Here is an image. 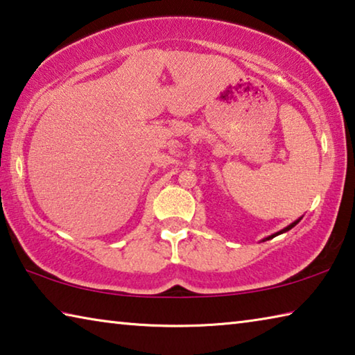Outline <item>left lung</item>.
<instances>
[{
    "label": "left lung",
    "mask_w": 355,
    "mask_h": 355,
    "mask_svg": "<svg viewBox=\"0 0 355 355\" xmlns=\"http://www.w3.org/2000/svg\"><path fill=\"white\" fill-rule=\"evenodd\" d=\"M300 219H302V218H299L297 220H294V222H291V224H290V225H288V227H285V228H282V230H280V232H277V233H272V235H269L268 238H264V239H263V241H268V239H272V238H275V236H279V235H282V233H285V232H288V230H291V228H293L294 225H297V224H299V222H300Z\"/></svg>",
    "instance_id": "1"
}]
</instances>
